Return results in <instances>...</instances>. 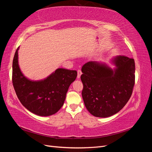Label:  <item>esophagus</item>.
<instances>
[{"instance_id":"esophagus-1","label":"esophagus","mask_w":152,"mask_h":152,"mask_svg":"<svg viewBox=\"0 0 152 152\" xmlns=\"http://www.w3.org/2000/svg\"><path fill=\"white\" fill-rule=\"evenodd\" d=\"M81 75H82L81 70H77V79H80Z\"/></svg>"}]
</instances>
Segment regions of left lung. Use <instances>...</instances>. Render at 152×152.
Here are the masks:
<instances>
[{
    "label": "left lung",
    "mask_w": 152,
    "mask_h": 152,
    "mask_svg": "<svg viewBox=\"0 0 152 152\" xmlns=\"http://www.w3.org/2000/svg\"><path fill=\"white\" fill-rule=\"evenodd\" d=\"M117 68L89 61L82 68L80 79L85 106L91 114L108 117L118 112L128 102L135 84L134 59L124 56L115 58Z\"/></svg>",
    "instance_id": "obj_1"
}]
</instances>
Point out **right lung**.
<instances>
[{
    "mask_svg": "<svg viewBox=\"0 0 152 152\" xmlns=\"http://www.w3.org/2000/svg\"><path fill=\"white\" fill-rule=\"evenodd\" d=\"M18 49L13 59L12 75L18 99L27 110L37 115L56 113L65 102L69 86L77 77V71L58 68L44 80L31 81L22 74L18 66Z\"/></svg>",
    "mask_w": 152,
    "mask_h": 152,
    "instance_id": "add662e5",
    "label": "right lung"
}]
</instances>
